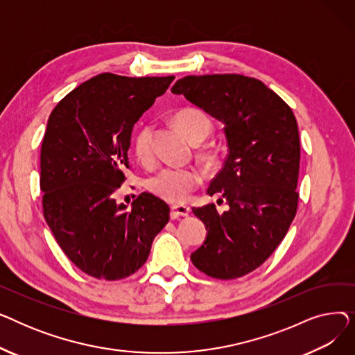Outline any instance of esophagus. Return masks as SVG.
<instances>
[{
    "label": "esophagus",
    "instance_id": "esophagus-1",
    "mask_svg": "<svg viewBox=\"0 0 355 355\" xmlns=\"http://www.w3.org/2000/svg\"><path fill=\"white\" fill-rule=\"evenodd\" d=\"M190 207L184 206V204H174L171 206V218H178V217H185L189 216Z\"/></svg>",
    "mask_w": 355,
    "mask_h": 355
}]
</instances>
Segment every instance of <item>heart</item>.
<instances>
[{"label":"heart","mask_w":355,"mask_h":355,"mask_svg":"<svg viewBox=\"0 0 355 355\" xmlns=\"http://www.w3.org/2000/svg\"><path fill=\"white\" fill-rule=\"evenodd\" d=\"M175 123L181 129V132L193 144L202 142L210 135L213 129L210 118L202 110L194 107L178 112L175 116ZM151 141L153 128L149 125L139 128L134 135L132 151L137 159L142 164L151 162ZM198 184L200 175L196 170H191V168L165 166L146 180V189L165 201L180 202L187 200Z\"/></svg>","instance_id":"b5f03b06"}]
</instances>
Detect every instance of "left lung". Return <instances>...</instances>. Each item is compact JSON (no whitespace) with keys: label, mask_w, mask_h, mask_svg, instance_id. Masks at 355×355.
<instances>
[{"label":"left lung","mask_w":355,"mask_h":355,"mask_svg":"<svg viewBox=\"0 0 355 355\" xmlns=\"http://www.w3.org/2000/svg\"><path fill=\"white\" fill-rule=\"evenodd\" d=\"M171 92L225 123L229 146L207 190L229 209H193L207 239L191 262L216 279L245 276L281 245L296 214L301 144L295 115L265 83L241 74L185 76Z\"/></svg>","instance_id":"8db88e82"}]
</instances>
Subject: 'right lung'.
Here are the masks:
<instances>
[{"instance_id":"add662e5","label":"right lung","mask_w":355,"mask_h":355,"mask_svg":"<svg viewBox=\"0 0 355 355\" xmlns=\"http://www.w3.org/2000/svg\"><path fill=\"white\" fill-rule=\"evenodd\" d=\"M174 79L102 73L50 114L40 153L43 214L64 254L89 276L119 281L135 273L170 220V207L153 194H139L130 209L115 194L134 125Z\"/></svg>"}]
</instances>
